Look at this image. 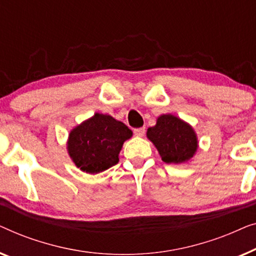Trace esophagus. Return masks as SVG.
I'll return each instance as SVG.
<instances>
[{
	"mask_svg": "<svg viewBox=\"0 0 256 256\" xmlns=\"http://www.w3.org/2000/svg\"><path fill=\"white\" fill-rule=\"evenodd\" d=\"M145 128H134L133 130V133H134L136 136H142L144 134H145Z\"/></svg>",
	"mask_w": 256,
	"mask_h": 256,
	"instance_id": "esophagus-1",
	"label": "esophagus"
}]
</instances>
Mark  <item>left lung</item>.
<instances>
[{"label": "left lung", "instance_id": "8db88e82", "mask_svg": "<svg viewBox=\"0 0 256 256\" xmlns=\"http://www.w3.org/2000/svg\"><path fill=\"white\" fill-rule=\"evenodd\" d=\"M146 134L166 164L186 162L198 148V140L194 128L170 114H161L156 124L147 130Z\"/></svg>", "mask_w": 256, "mask_h": 256}]
</instances>
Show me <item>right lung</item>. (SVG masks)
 <instances>
[{"label": "right lung", "instance_id": "add662e5", "mask_svg": "<svg viewBox=\"0 0 256 256\" xmlns=\"http://www.w3.org/2000/svg\"><path fill=\"white\" fill-rule=\"evenodd\" d=\"M131 136L132 131L124 123L109 114H95L72 130L68 154L82 172L97 174L118 164L123 144Z\"/></svg>", "mask_w": 256, "mask_h": 256}]
</instances>
